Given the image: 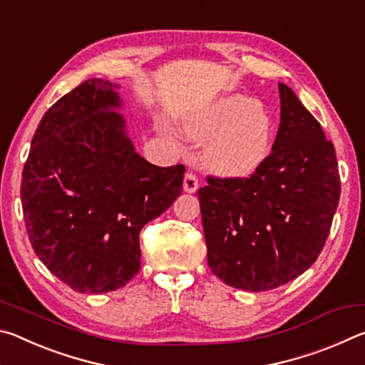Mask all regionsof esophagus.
<instances>
[{"mask_svg":"<svg viewBox=\"0 0 365 365\" xmlns=\"http://www.w3.org/2000/svg\"><path fill=\"white\" fill-rule=\"evenodd\" d=\"M197 187H200V183H197V177L193 174V172H188L183 180V190L187 191V193H195Z\"/></svg>","mask_w":365,"mask_h":365,"instance_id":"34e87169","label":"esophagus"}]
</instances>
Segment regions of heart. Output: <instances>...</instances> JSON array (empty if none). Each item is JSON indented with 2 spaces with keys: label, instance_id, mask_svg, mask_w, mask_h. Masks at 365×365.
Segmentation results:
<instances>
[{
  "label": "heart",
  "instance_id": "1",
  "mask_svg": "<svg viewBox=\"0 0 365 365\" xmlns=\"http://www.w3.org/2000/svg\"><path fill=\"white\" fill-rule=\"evenodd\" d=\"M190 133L211 138L206 158L224 175L245 177L269 158L274 141V122L256 98L235 95L191 123Z\"/></svg>",
  "mask_w": 365,
  "mask_h": 365
}]
</instances>
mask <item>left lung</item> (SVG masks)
Returning <instances> with one entry per match:
<instances>
[{
	"mask_svg": "<svg viewBox=\"0 0 365 365\" xmlns=\"http://www.w3.org/2000/svg\"><path fill=\"white\" fill-rule=\"evenodd\" d=\"M279 93V132L261 168L207 175L197 190L209 267L246 292L279 288L316 262L341 191L333 143L289 86Z\"/></svg>",
	"mask_w": 365,
	"mask_h": 365,
	"instance_id": "obj_1",
	"label": "left lung"
}]
</instances>
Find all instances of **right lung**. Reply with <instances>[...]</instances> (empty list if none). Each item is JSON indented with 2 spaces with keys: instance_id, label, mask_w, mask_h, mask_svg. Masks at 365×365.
<instances>
[{
  "instance_id": "obj_1",
  "label": "right lung",
  "mask_w": 365,
  "mask_h": 365,
  "mask_svg": "<svg viewBox=\"0 0 365 365\" xmlns=\"http://www.w3.org/2000/svg\"><path fill=\"white\" fill-rule=\"evenodd\" d=\"M117 86L90 78L49 108L22 172L35 255L78 293H106L140 270V232L182 193L185 165L158 168L123 130Z\"/></svg>"
}]
</instances>
